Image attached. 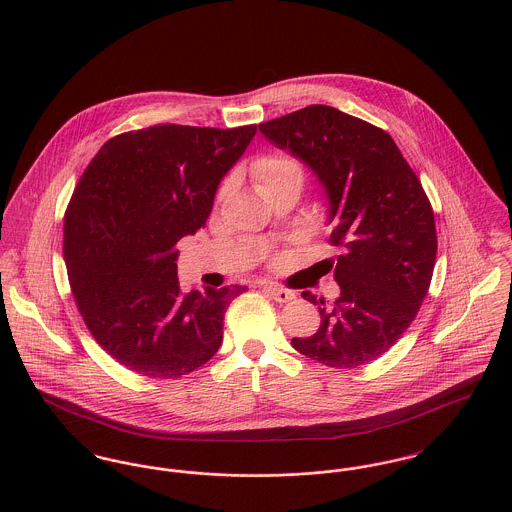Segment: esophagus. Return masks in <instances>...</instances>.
<instances>
[{
  "instance_id": "obj_1",
  "label": "esophagus",
  "mask_w": 512,
  "mask_h": 512,
  "mask_svg": "<svg viewBox=\"0 0 512 512\" xmlns=\"http://www.w3.org/2000/svg\"><path fill=\"white\" fill-rule=\"evenodd\" d=\"M264 292L268 293L272 299L280 301V303L292 301L293 297H295V293L292 290H286V288H280V286H264Z\"/></svg>"
}]
</instances>
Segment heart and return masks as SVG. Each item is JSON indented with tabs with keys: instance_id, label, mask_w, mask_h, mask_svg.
<instances>
[{
	"instance_id": "heart-1",
	"label": "heart",
	"mask_w": 512,
	"mask_h": 512,
	"mask_svg": "<svg viewBox=\"0 0 512 512\" xmlns=\"http://www.w3.org/2000/svg\"><path fill=\"white\" fill-rule=\"evenodd\" d=\"M252 173L256 177V181L260 183V187L264 191H270L272 187H276L278 183L290 179V177H303V167L301 163L290 155V153H282V151H274V153H266L262 157H258L252 165ZM230 179H224L220 183L219 191H217V199H224V195L230 189Z\"/></svg>"
}]
</instances>
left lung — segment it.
<instances>
[{
    "label": "left lung",
    "instance_id": "obj_1",
    "mask_svg": "<svg viewBox=\"0 0 512 512\" xmlns=\"http://www.w3.org/2000/svg\"><path fill=\"white\" fill-rule=\"evenodd\" d=\"M260 132L315 171L331 205L329 240L343 250L327 260L341 295L293 349L333 368L376 361L410 327L434 276L436 219L418 175L382 128L333 106L301 108Z\"/></svg>",
    "mask_w": 512,
    "mask_h": 512
}]
</instances>
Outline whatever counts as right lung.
I'll return each instance as SVG.
<instances>
[{
    "label": "right lung",
    "instance_id": "obj_1",
    "mask_svg": "<svg viewBox=\"0 0 512 512\" xmlns=\"http://www.w3.org/2000/svg\"><path fill=\"white\" fill-rule=\"evenodd\" d=\"M254 134L149 126L108 140L80 175L65 211L69 284L94 341L128 370L181 378L219 351L224 313L248 288L183 295L175 244L205 226Z\"/></svg>",
    "mask_w": 512,
    "mask_h": 512
}]
</instances>
